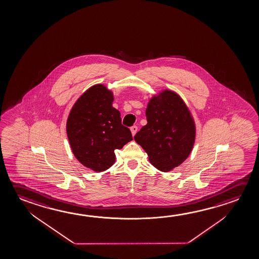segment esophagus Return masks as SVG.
<instances>
[{"mask_svg":"<svg viewBox=\"0 0 259 259\" xmlns=\"http://www.w3.org/2000/svg\"><path fill=\"white\" fill-rule=\"evenodd\" d=\"M137 130H138V127L136 126V125H133L131 127V132H132V135H133V136H135L136 134V132H137Z\"/></svg>","mask_w":259,"mask_h":259,"instance_id":"obj_1","label":"esophagus"}]
</instances>
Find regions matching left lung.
Instances as JSON below:
<instances>
[{
    "instance_id": "8db88e82",
    "label": "left lung",
    "mask_w": 259,
    "mask_h": 259,
    "mask_svg": "<svg viewBox=\"0 0 259 259\" xmlns=\"http://www.w3.org/2000/svg\"><path fill=\"white\" fill-rule=\"evenodd\" d=\"M147 124L135 140L158 170L169 171L182 164L195 141V124L183 99L170 90L153 97L146 108Z\"/></svg>"
}]
</instances>
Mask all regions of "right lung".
Here are the masks:
<instances>
[{"label":"right lung","instance_id":"add662e5","mask_svg":"<svg viewBox=\"0 0 259 259\" xmlns=\"http://www.w3.org/2000/svg\"><path fill=\"white\" fill-rule=\"evenodd\" d=\"M113 93L103 85H93L75 103L67 121L73 153L83 165L103 171L114 164L115 149L133 140L122 124L120 112L112 106Z\"/></svg>","mask_w":259,"mask_h":259}]
</instances>
